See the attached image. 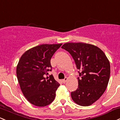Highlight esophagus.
Here are the masks:
<instances>
[{"label": "esophagus", "instance_id": "1", "mask_svg": "<svg viewBox=\"0 0 120 120\" xmlns=\"http://www.w3.org/2000/svg\"><path fill=\"white\" fill-rule=\"evenodd\" d=\"M67 80H68V78H67V77H65V79L63 80V83H65V82L67 81Z\"/></svg>", "mask_w": 120, "mask_h": 120}]
</instances>
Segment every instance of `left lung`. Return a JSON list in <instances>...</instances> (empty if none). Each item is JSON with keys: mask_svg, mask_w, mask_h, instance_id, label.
Here are the masks:
<instances>
[{"mask_svg": "<svg viewBox=\"0 0 120 120\" xmlns=\"http://www.w3.org/2000/svg\"><path fill=\"white\" fill-rule=\"evenodd\" d=\"M61 48L74 59L79 72L78 88L71 92L75 102L87 106L96 102L104 93L110 77V63L98 47L83 43H67Z\"/></svg>", "mask_w": 120, "mask_h": 120, "instance_id": "left-lung-1", "label": "left lung"}]
</instances>
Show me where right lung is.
<instances>
[{"instance_id":"right-lung-1","label":"right lung","mask_w":120,"mask_h":120,"mask_svg":"<svg viewBox=\"0 0 120 120\" xmlns=\"http://www.w3.org/2000/svg\"><path fill=\"white\" fill-rule=\"evenodd\" d=\"M62 44H41L23 54L16 67V75L24 96L30 103L45 106L55 99L60 84L48 74L51 59Z\"/></svg>"}]
</instances>
